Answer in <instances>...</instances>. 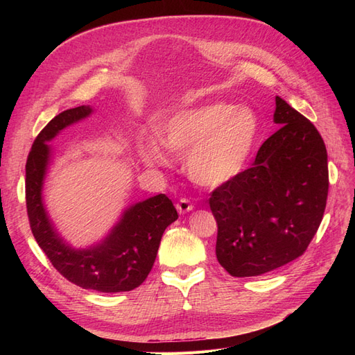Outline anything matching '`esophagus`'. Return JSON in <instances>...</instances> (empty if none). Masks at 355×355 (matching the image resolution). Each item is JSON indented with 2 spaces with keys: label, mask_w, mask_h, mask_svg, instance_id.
Here are the masks:
<instances>
[{
  "label": "esophagus",
  "mask_w": 355,
  "mask_h": 355,
  "mask_svg": "<svg viewBox=\"0 0 355 355\" xmlns=\"http://www.w3.org/2000/svg\"><path fill=\"white\" fill-rule=\"evenodd\" d=\"M176 209H178V211H179L180 214H185V213H188V211H191L192 209H194V206H192V202H191L189 200L182 198V200L176 204Z\"/></svg>",
  "instance_id": "obj_1"
}]
</instances>
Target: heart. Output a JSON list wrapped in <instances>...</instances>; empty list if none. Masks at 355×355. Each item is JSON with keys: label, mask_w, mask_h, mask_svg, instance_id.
<instances>
[{"label": "heart", "mask_w": 355, "mask_h": 355, "mask_svg": "<svg viewBox=\"0 0 355 355\" xmlns=\"http://www.w3.org/2000/svg\"><path fill=\"white\" fill-rule=\"evenodd\" d=\"M154 137H139L136 151L148 167L167 164L165 145L185 157L189 179L204 188H219L239 178L256 146L261 121L249 106L213 102L171 114Z\"/></svg>", "instance_id": "b5f03b06"}]
</instances>
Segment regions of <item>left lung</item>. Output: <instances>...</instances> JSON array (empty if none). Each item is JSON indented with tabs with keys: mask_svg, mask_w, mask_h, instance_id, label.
I'll return each instance as SVG.
<instances>
[{
	"mask_svg": "<svg viewBox=\"0 0 355 355\" xmlns=\"http://www.w3.org/2000/svg\"><path fill=\"white\" fill-rule=\"evenodd\" d=\"M250 168L211 192L216 257L232 277H254L302 256L323 219L329 168L317 128L282 98Z\"/></svg>",
	"mask_w": 355,
	"mask_h": 355,
	"instance_id": "8db88e82",
	"label": "left lung"
}]
</instances>
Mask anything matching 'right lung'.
<instances>
[{"label": "right lung", "instance_id": "1", "mask_svg": "<svg viewBox=\"0 0 355 355\" xmlns=\"http://www.w3.org/2000/svg\"><path fill=\"white\" fill-rule=\"evenodd\" d=\"M93 114L90 105L56 115L37 136L26 161V209L32 234L51 265L83 288L102 293L130 292L141 286L155 262L166 228L178 219L171 200L158 194L132 204L102 240L73 247L59 234L44 204V182L53 159V141L67 128Z\"/></svg>", "mask_w": 355, "mask_h": 355}]
</instances>
